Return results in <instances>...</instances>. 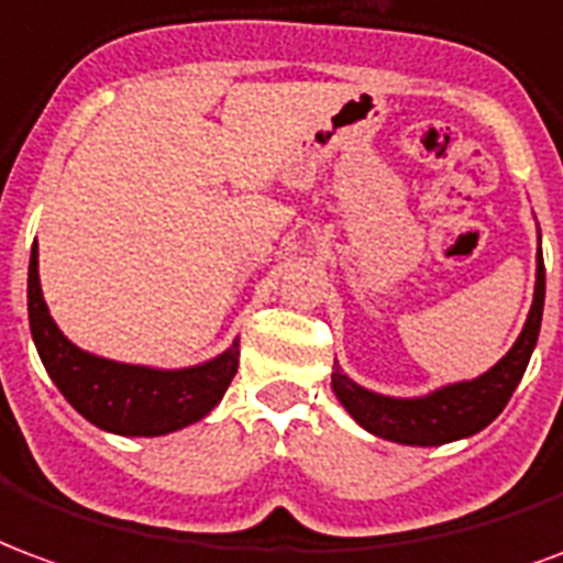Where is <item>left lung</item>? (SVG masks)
Here are the masks:
<instances>
[{
    "label": "left lung",
    "mask_w": 563,
    "mask_h": 563,
    "mask_svg": "<svg viewBox=\"0 0 563 563\" xmlns=\"http://www.w3.org/2000/svg\"><path fill=\"white\" fill-rule=\"evenodd\" d=\"M543 299V254H537L534 302L528 311V321H525L522 332L507 351V356H500L486 375L474 377V380L450 384V387L434 389L420 399H389V396H380V393H372V389L354 384L342 368L335 366L332 393L339 396L344 411L351 413L366 432L396 441V444L438 446L467 438V434H477L507 408L512 389L522 380L528 360L534 354L537 335H540Z\"/></svg>",
    "instance_id": "8db88e82"
}]
</instances>
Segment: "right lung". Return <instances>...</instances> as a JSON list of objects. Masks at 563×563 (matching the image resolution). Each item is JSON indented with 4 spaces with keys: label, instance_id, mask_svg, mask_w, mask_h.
<instances>
[{
    "label": "right lung",
    "instance_id": "add662e5",
    "mask_svg": "<svg viewBox=\"0 0 563 563\" xmlns=\"http://www.w3.org/2000/svg\"><path fill=\"white\" fill-rule=\"evenodd\" d=\"M29 330L53 384L77 413L113 434L155 438L203 420L231 387L240 342L191 368H150L113 363L71 344L47 311L38 282V245L29 257Z\"/></svg>",
    "mask_w": 563,
    "mask_h": 563
}]
</instances>
